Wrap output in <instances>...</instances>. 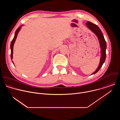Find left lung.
I'll return each mask as SVG.
<instances>
[{
  "label": "left lung",
  "instance_id": "left-lung-1",
  "mask_svg": "<svg viewBox=\"0 0 120 120\" xmlns=\"http://www.w3.org/2000/svg\"><path fill=\"white\" fill-rule=\"evenodd\" d=\"M86 25L87 26V27L91 30L93 32H94L97 37L98 38L100 47H101V58H100V61L99 64L96 69V71L94 72L91 75H94L95 73H96L101 67L102 64L105 62V59H106V43L105 40V39L104 38L103 34H102L101 30L99 28V27L96 25L95 24H94L92 23V22L90 21H87L86 23Z\"/></svg>",
  "mask_w": 120,
  "mask_h": 120
}]
</instances>
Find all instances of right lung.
<instances>
[{
	"mask_svg": "<svg viewBox=\"0 0 120 120\" xmlns=\"http://www.w3.org/2000/svg\"><path fill=\"white\" fill-rule=\"evenodd\" d=\"M23 25H21L20 26H19L18 29H16V30L15 31V36H14V37L13 39V40H12L11 42V44H10V49H11V59H13V46H14V44L15 42V39L16 38V37H17V36H18V34L19 32V31H20L21 28V26H22ZM13 63L14 64V63L13 62Z\"/></svg>",
	"mask_w": 120,
	"mask_h": 120,
	"instance_id": "add662e5",
	"label": "right lung"
}]
</instances>
